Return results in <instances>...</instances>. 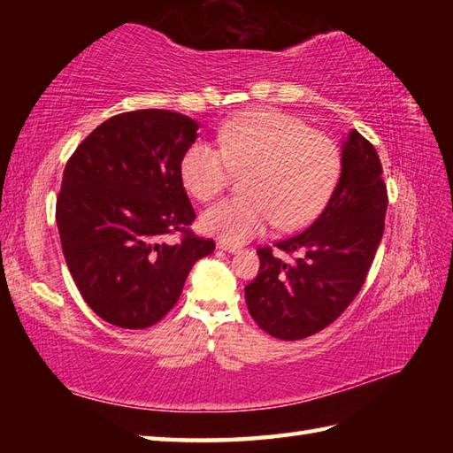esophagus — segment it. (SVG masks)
Masks as SVG:
<instances>
[{
  "label": "esophagus",
  "mask_w": 453,
  "mask_h": 453,
  "mask_svg": "<svg viewBox=\"0 0 453 453\" xmlns=\"http://www.w3.org/2000/svg\"><path fill=\"white\" fill-rule=\"evenodd\" d=\"M218 249H221V251L226 253H239V247L237 245H232V243H226V242H218Z\"/></svg>",
  "instance_id": "obj_1"
}]
</instances>
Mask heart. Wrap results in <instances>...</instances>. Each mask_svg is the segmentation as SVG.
<instances>
[{
	"instance_id": "1",
	"label": "heart",
	"mask_w": 453,
	"mask_h": 453,
	"mask_svg": "<svg viewBox=\"0 0 453 453\" xmlns=\"http://www.w3.org/2000/svg\"><path fill=\"white\" fill-rule=\"evenodd\" d=\"M218 143L196 140L180 157L182 185L206 202L243 173L245 192L218 202L200 218L206 234L245 243L276 224L296 229L321 214L341 177L334 140L278 111H251L224 122Z\"/></svg>"
}]
</instances>
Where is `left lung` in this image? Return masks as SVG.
Returning a JSON list of instances; mask_svg holds the SVG:
<instances>
[{
	"mask_svg": "<svg viewBox=\"0 0 453 453\" xmlns=\"http://www.w3.org/2000/svg\"><path fill=\"white\" fill-rule=\"evenodd\" d=\"M378 151L352 130L342 143V169L329 204L313 224L257 251L261 268L245 286L249 313L280 341L323 331L360 292L386 227L388 188Z\"/></svg>",
	"mask_w": 453,
	"mask_h": 453,
	"instance_id": "obj_1",
	"label": "left lung"
}]
</instances>
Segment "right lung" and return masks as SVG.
<instances>
[{
    "instance_id": "right-lung-1",
    "label": "right lung",
    "mask_w": 453,
    "mask_h": 453,
    "mask_svg": "<svg viewBox=\"0 0 453 453\" xmlns=\"http://www.w3.org/2000/svg\"><path fill=\"white\" fill-rule=\"evenodd\" d=\"M185 114L143 109L99 124L67 159L56 200L64 258L83 300L122 329L165 317L211 239L190 232L196 214L180 157L196 140ZM179 231L177 244L165 242Z\"/></svg>"
}]
</instances>
